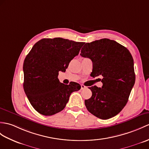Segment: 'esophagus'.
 Returning <instances> with one entry per match:
<instances>
[{
	"label": "esophagus",
	"instance_id": "obj_1",
	"mask_svg": "<svg viewBox=\"0 0 149 149\" xmlns=\"http://www.w3.org/2000/svg\"><path fill=\"white\" fill-rule=\"evenodd\" d=\"M85 88H86V86H85L84 85H83V84H81V89H84Z\"/></svg>",
	"mask_w": 149,
	"mask_h": 149
}]
</instances>
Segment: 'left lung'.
<instances>
[{"mask_svg":"<svg viewBox=\"0 0 149 149\" xmlns=\"http://www.w3.org/2000/svg\"><path fill=\"white\" fill-rule=\"evenodd\" d=\"M80 54L91 60V77H103L102 88H89L92 96L85 100L86 109L101 119L114 117L126 105L135 82L130 52L115 40L102 39L86 43Z\"/></svg>","mask_w":149,"mask_h":149,"instance_id":"1","label":"left lung"}]
</instances>
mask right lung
Here are the masks:
<instances>
[{
    "label": "right lung",
    "instance_id": "add662e5",
    "mask_svg": "<svg viewBox=\"0 0 149 149\" xmlns=\"http://www.w3.org/2000/svg\"><path fill=\"white\" fill-rule=\"evenodd\" d=\"M84 42L58 37L42 39L34 44L23 63V89L30 104L44 116L63 110L71 93L79 91L77 82L67 85L59 81V72L66 71Z\"/></svg>",
    "mask_w": 149,
    "mask_h": 149
}]
</instances>
